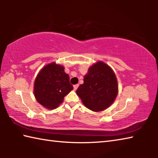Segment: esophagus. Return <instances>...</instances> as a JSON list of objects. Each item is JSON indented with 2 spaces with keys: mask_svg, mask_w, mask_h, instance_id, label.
Returning <instances> with one entry per match:
<instances>
[{
  "mask_svg": "<svg viewBox=\"0 0 158 158\" xmlns=\"http://www.w3.org/2000/svg\"><path fill=\"white\" fill-rule=\"evenodd\" d=\"M78 87H79V84L74 85V90H77V89H78Z\"/></svg>",
  "mask_w": 158,
  "mask_h": 158,
  "instance_id": "obj_1",
  "label": "esophagus"
}]
</instances>
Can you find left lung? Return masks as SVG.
<instances>
[{
	"label": "left lung",
	"mask_w": 158,
	"mask_h": 158,
	"mask_svg": "<svg viewBox=\"0 0 158 158\" xmlns=\"http://www.w3.org/2000/svg\"><path fill=\"white\" fill-rule=\"evenodd\" d=\"M116 74L106 63L98 61L90 67L84 78V84L77 90L85 107L93 111L107 109L118 94Z\"/></svg>",
	"instance_id": "1"
}]
</instances>
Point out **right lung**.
I'll use <instances>...</instances> for the list:
<instances>
[{
    "instance_id": "1",
    "label": "right lung",
    "mask_w": 158,
    "mask_h": 158,
    "mask_svg": "<svg viewBox=\"0 0 158 158\" xmlns=\"http://www.w3.org/2000/svg\"><path fill=\"white\" fill-rule=\"evenodd\" d=\"M63 66L55 63L48 64L37 74L34 84V95L37 101L48 109L57 108L64 97L73 89L69 77Z\"/></svg>"
}]
</instances>
